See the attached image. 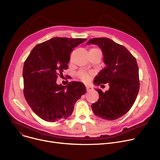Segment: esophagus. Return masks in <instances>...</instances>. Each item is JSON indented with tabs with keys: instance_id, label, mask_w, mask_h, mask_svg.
<instances>
[{
	"instance_id": "obj_1",
	"label": "esophagus",
	"mask_w": 160,
	"mask_h": 160,
	"mask_svg": "<svg viewBox=\"0 0 160 160\" xmlns=\"http://www.w3.org/2000/svg\"><path fill=\"white\" fill-rule=\"evenodd\" d=\"M86 89H87V91H90V90H93V88L91 86H86Z\"/></svg>"
}]
</instances>
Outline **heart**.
<instances>
[{
  "instance_id": "obj_1",
  "label": "heart",
  "mask_w": 160,
  "mask_h": 160,
  "mask_svg": "<svg viewBox=\"0 0 160 160\" xmlns=\"http://www.w3.org/2000/svg\"><path fill=\"white\" fill-rule=\"evenodd\" d=\"M91 50H99L97 48H91ZM78 77L81 79L83 81H88L89 79H90V74L88 73V72H86L85 71H80L78 73Z\"/></svg>"
}]
</instances>
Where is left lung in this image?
Returning a JSON list of instances; mask_svg holds the SVG:
<instances>
[{
	"instance_id": "8db88e82",
	"label": "left lung",
	"mask_w": 160,
	"mask_h": 160,
	"mask_svg": "<svg viewBox=\"0 0 160 160\" xmlns=\"http://www.w3.org/2000/svg\"><path fill=\"white\" fill-rule=\"evenodd\" d=\"M98 45L106 65L94 80L96 86L108 83L110 89L99 94L91 105L94 114L103 119L115 120L127 113L135 102L139 89V68L136 59L127 48L106 38L91 39L87 45Z\"/></svg>"
}]
</instances>
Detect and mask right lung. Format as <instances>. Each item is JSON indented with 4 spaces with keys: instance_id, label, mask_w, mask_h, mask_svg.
I'll list each match as a JSON object with an SVG mask.
<instances>
[{
    "instance_id": "add662e5",
    "label": "right lung",
    "mask_w": 160,
    "mask_h": 160,
    "mask_svg": "<svg viewBox=\"0 0 160 160\" xmlns=\"http://www.w3.org/2000/svg\"><path fill=\"white\" fill-rule=\"evenodd\" d=\"M86 40L53 38L37 45L24 62V95L41 119L55 122L67 118L76 102L86 93V86L80 82H71L64 86L58 85L56 80L58 74L68 69L72 49Z\"/></svg>"
}]
</instances>
